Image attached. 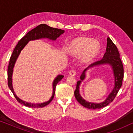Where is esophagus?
Masks as SVG:
<instances>
[{
    "label": "esophagus",
    "mask_w": 133,
    "mask_h": 133,
    "mask_svg": "<svg viewBox=\"0 0 133 133\" xmlns=\"http://www.w3.org/2000/svg\"><path fill=\"white\" fill-rule=\"evenodd\" d=\"M76 72L75 70H70V71H69V75H70V76H74L76 75Z\"/></svg>",
    "instance_id": "1"
}]
</instances>
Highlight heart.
<instances>
[{
  "label": "heart",
  "mask_w": 133,
  "mask_h": 133,
  "mask_svg": "<svg viewBox=\"0 0 133 133\" xmlns=\"http://www.w3.org/2000/svg\"><path fill=\"white\" fill-rule=\"evenodd\" d=\"M99 43L96 39L87 37H79L72 39L66 46V52L74 57L80 56L83 63H90L99 52Z\"/></svg>",
  "instance_id": "heart-1"
}]
</instances>
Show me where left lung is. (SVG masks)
Masks as SVG:
<instances>
[{"label":"left lung","instance_id":"1","mask_svg":"<svg viewBox=\"0 0 133 133\" xmlns=\"http://www.w3.org/2000/svg\"><path fill=\"white\" fill-rule=\"evenodd\" d=\"M104 64H109L112 67L114 72L115 85L114 88L112 92L109 95L108 97L104 101L100 103H94L87 101L81 97L79 94V86L81 82L84 80L86 76V72L88 69L93 68L94 67ZM123 79V67L122 62L120 54L115 44L112 42L110 37H107V43L106 52L104 54V56L101 61L94 62L90 65H89L88 68H87L83 71L82 74L81 76V80L77 82L76 89L74 91V96L78 101V102L83 106L85 108L89 109L101 108L108 105L109 103L113 101L116 96L117 95L119 89L121 88L122 83Z\"/></svg>","mask_w":133,"mask_h":133}]
</instances>
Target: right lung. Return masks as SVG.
Wrapping results in <instances>:
<instances>
[{"mask_svg":"<svg viewBox=\"0 0 133 133\" xmlns=\"http://www.w3.org/2000/svg\"><path fill=\"white\" fill-rule=\"evenodd\" d=\"M65 31L61 30V29L54 28L52 27L49 26L48 25L46 24H41L36 26L35 28L32 29L30 31H29L24 37H23L19 41V42L16 45L15 48L12 52V54L10 57V63L8 65V85L10 88V90L13 93L14 97L21 104L24 105L25 106L31 107V108H42L45 107L46 105H48L52 100L53 99L54 94H55V89L56 85L59 81H61L62 78L64 77L63 75H57L55 79H54L53 82H52V96L48 101L45 102L41 103H35L27 102L26 101H23L17 97L15 92H14L13 87H12V73H13V68L15 65L18 57H19L21 51L24 48L30 41H35V40H39L42 39H48L50 41H55L58 37H59L61 34L64 33Z\"/></svg>","mask_w":133,"mask_h":133,"instance_id":"1","label":"right lung"}]
</instances>
